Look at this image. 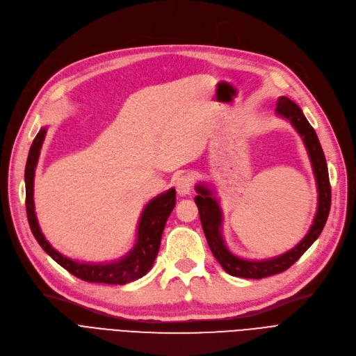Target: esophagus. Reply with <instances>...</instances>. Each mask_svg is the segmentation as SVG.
<instances>
[{
    "instance_id": "34e87169",
    "label": "esophagus",
    "mask_w": 356,
    "mask_h": 356,
    "mask_svg": "<svg viewBox=\"0 0 356 356\" xmlns=\"http://www.w3.org/2000/svg\"><path fill=\"white\" fill-rule=\"evenodd\" d=\"M175 184V188H177V193L179 195H188L193 190V179L190 175L187 174H181L175 178L174 181Z\"/></svg>"
}]
</instances>
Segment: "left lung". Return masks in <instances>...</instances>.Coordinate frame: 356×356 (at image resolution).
Listing matches in <instances>:
<instances>
[{
  "label": "left lung",
  "instance_id": "left-lung-1",
  "mask_svg": "<svg viewBox=\"0 0 356 356\" xmlns=\"http://www.w3.org/2000/svg\"><path fill=\"white\" fill-rule=\"evenodd\" d=\"M277 114L286 118V120L294 126L297 133L302 138L304 145H306L307 154L310 156V162L313 166V172L316 177V184H317V193H318L317 213L314 216L313 225L309 233L304 236V239L291 250L270 259L248 261L233 255V253L227 249L222 234L223 213H222V209H220L218 201L213 195V191L207 187L206 184L195 185V191L198 193V195H195L194 200L198 207L201 226H202V230H204L209 246L213 252L214 258L218 261V264L223 266V269L227 274L233 277L261 280L265 277L280 274L282 270L289 269L296 261L300 259L302 253L314 243V241L320 236L321 230H323L326 220L329 217L332 194H330L327 163L314 129L307 122V118L302 114L301 108L294 103V101H291L286 97L278 98Z\"/></svg>",
  "mask_w": 356,
  "mask_h": 356
}]
</instances>
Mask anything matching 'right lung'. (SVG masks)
Returning a JSON list of instances; mask_svg holds the SVG:
<instances>
[{
	"instance_id": "obj_1",
	"label": "right lung",
	"mask_w": 356,
	"mask_h": 356,
	"mask_svg": "<svg viewBox=\"0 0 356 356\" xmlns=\"http://www.w3.org/2000/svg\"><path fill=\"white\" fill-rule=\"evenodd\" d=\"M46 136V127L40 129L33 140L29 152V158L24 171L26 181V210L29 225L33 236H35L42 249L58 262L67 273L83 280L87 282H101L123 285L131 281H136L146 275L149 269L155 262L158 250L161 246V238L166 220L175 207V190L171 188L163 194H159L154 200H150L139 220L138 239L136 245L127 253L126 257L110 264H86L78 262L63 257L56 249L52 248L43 236L38 217L35 213V200H33V185H35V171L39 161L40 149Z\"/></svg>"
}]
</instances>
